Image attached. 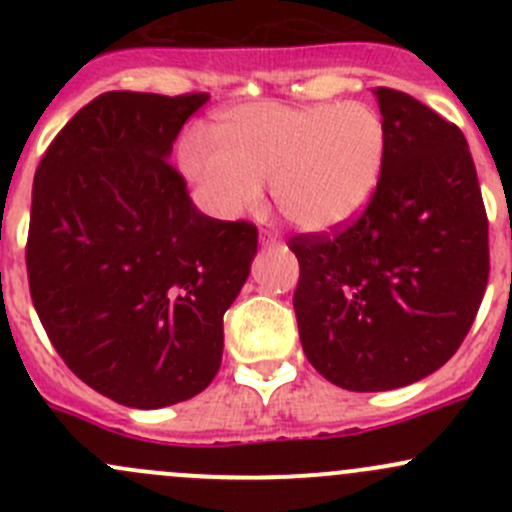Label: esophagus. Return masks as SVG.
I'll list each match as a JSON object with an SVG mask.
<instances>
[{
	"mask_svg": "<svg viewBox=\"0 0 512 512\" xmlns=\"http://www.w3.org/2000/svg\"><path fill=\"white\" fill-rule=\"evenodd\" d=\"M260 240H262V245H277V240H280V237H277L275 230H262Z\"/></svg>",
	"mask_w": 512,
	"mask_h": 512,
	"instance_id": "obj_1",
	"label": "esophagus"
}]
</instances>
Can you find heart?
I'll return each instance as SVG.
<instances>
[{"label": "heart", "instance_id": "obj_1", "mask_svg": "<svg viewBox=\"0 0 512 512\" xmlns=\"http://www.w3.org/2000/svg\"><path fill=\"white\" fill-rule=\"evenodd\" d=\"M213 138L188 133L180 165L218 218L255 210L272 183L289 223L322 232L347 225L369 205L386 160V126L361 101H262L227 108Z\"/></svg>", "mask_w": 512, "mask_h": 512}]
</instances>
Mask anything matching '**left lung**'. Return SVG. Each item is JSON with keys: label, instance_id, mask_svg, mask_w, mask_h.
I'll return each mask as SVG.
<instances>
[{"label": "left lung", "instance_id": "obj_1", "mask_svg": "<svg viewBox=\"0 0 512 512\" xmlns=\"http://www.w3.org/2000/svg\"><path fill=\"white\" fill-rule=\"evenodd\" d=\"M386 126L379 188L347 225L289 237L299 339L349 391H389L441 369L488 285V215L466 136L414 96L374 91Z\"/></svg>", "mask_w": 512, "mask_h": 512}]
</instances>
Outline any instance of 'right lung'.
<instances>
[{
	"label": "right lung",
	"mask_w": 512,
	"mask_h": 512,
	"mask_svg": "<svg viewBox=\"0 0 512 512\" xmlns=\"http://www.w3.org/2000/svg\"><path fill=\"white\" fill-rule=\"evenodd\" d=\"M208 94L108 91L51 141L34 175L27 275L64 364L116 404L193 399L223 359V317L257 227L215 220L168 156Z\"/></svg>",
	"instance_id": "add662e5"
}]
</instances>
